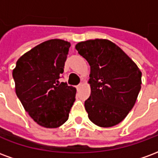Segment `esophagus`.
<instances>
[{
    "label": "esophagus",
    "mask_w": 158,
    "mask_h": 158,
    "mask_svg": "<svg viewBox=\"0 0 158 158\" xmlns=\"http://www.w3.org/2000/svg\"><path fill=\"white\" fill-rule=\"evenodd\" d=\"M83 86V84H79V85H77V87H76V88H77V89H78V90H79V89H81V87H82Z\"/></svg>",
    "instance_id": "34e87169"
}]
</instances>
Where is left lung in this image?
<instances>
[{"instance_id":"obj_1","label":"left lung","mask_w":158,"mask_h":158,"mask_svg":"<svg viewBox=\"0 0 158 158\" xmlns=\"http://www.w3.org/2000/svg\"><path fill=\"white\" fill-rule=\"evenodd\" d=\"M90 66V96L85 102L89 120L113 127L128 115L141 88V72L122 49L108 40L96 39L75 46Z\"/></svg>"}]
</instances>
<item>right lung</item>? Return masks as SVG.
I'll return each mask as SVG.
<instances>
[{
  "label": "right lung",
  "mask_w": 158,
  "mask_h": 158,
  "mask_svg": "<svg viewBox=\"0 0 158 158\" xmlns=\"http://www.w3.org/2000/svg\"><path fill=\"white\" fill-rule=\"evenodd\" d=\"M70 43L50 40L20 57L12 71L15 89L24 109L45 128H57L69 119L76 89L59 82Z\"/></svg>",
  "instance_id": "add662e5"
}]
</instances>
